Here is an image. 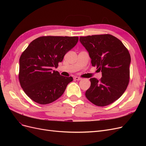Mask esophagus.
Returning a JSON list of instances; mask_svg holds the SVG:
<instances>
[{"label": "esophagus", "mask_w": 146, "mask_h": 146, "mask_svg": "<svg viewBox=\"0 0 146 146\" xmlns=\"http://www.w3.org/2000/svg\"><path fill=\"white\" fill-rule=\"evenodd\" d=\"M74 80H82V78L80 77H77V76L74 77Z\"/></svg>", "instance_id": "34e87169"}]
</instances>
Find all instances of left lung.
Returning a JSON list of instances; mask_svg holds the SVG:
<instances>
[{
	"instance_id": "obj_1",
	"label": "left lung",
	"mask_w": 146,
	"mask_h": 146,
	"mask_svg": "<svg viewBox=\"0 0 146 146\" xmlns=\"http://www.w3.org/2000/svg\"><path fill=\"white\" fill-rule=\"evenodd\" d=\"M80 41L89 53L92 65L102 72L100 80L90 78L86 98L99 107L114 102L125 92L129 82V51L119 39L108 34L81 36Z\"/></svg>"
}]
</instances>
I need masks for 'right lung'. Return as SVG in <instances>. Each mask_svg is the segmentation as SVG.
<instances>
[{"label":"right lung","instance_id":"obj_1","mask_svg":"<svg viewBox=\"0 0 146 146\" xmlns=\"http://www.w3.org/2000/svg\"><path fill=\"white\" fill-rule=\"evenodd\" d=\"M78 37L41 36L31 42L19 59V80L25 93L35 102L46 105L63 95L72 77L53 70L77 44Z\"/></svg>","mask_w":146,"mask_h":146}]
</instances>
